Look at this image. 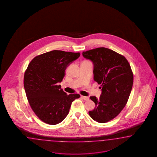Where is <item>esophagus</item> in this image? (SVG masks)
Returning a JSON list of instances; mask_svg holds the SVG:
<instances>
[{"label": "esophagus", "instance_id": "1", "mask_svg": "<svg viewBox=\"0 0 157 157\" xmlns=\"http://www.w3.org/2000/svg\"><path fill=\"white\" fill-rule=\"evenodd\" d=\"M82 98L85 101H88L89 100V97H86V96H82Z\"/></svg>", "mask_w": 157, "mask_h": 157}]
</instances>
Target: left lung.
Returning <instances> with one entry per match:
<instances>
[{
	"label": "left lung",
	"mask_w": 157,
	"mask_h": 157,
	"mask_svg": "<svg viewBox=\"0 0 157 157\" xmlns=\"http://www.w3.org/2000/svg\"><path fill=\"white\" fill-rule=\"evenodd\" d=\"M93 64L94 80L101 87L99 98L91 96L95 108L89 112L100 123L114 119L123 109L133 85V73L125 57L108 48H95L82 53Z\"/></svg>",
	"instance_id": "left-lung-1"
}]
</instances>
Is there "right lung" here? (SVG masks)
<instances>
[{"label":"right lung","mask_w":157,"mask_h":157,"mask_svg":"<svg viewBox=\"0 0 157 157\" xmlns=\"http://www.w3.org/2000/svg\"><path fill=\"white\" fill-rule=\"evenodd\" d=\"M80 56V53L54 50L43 53L29 63L25 72L26 95L32 110L45 123H60L68 114L72 102L80 97L70 94L58 85L68 66Z\"/></svg>","instance_id":"obj_1"}]
</instances>
